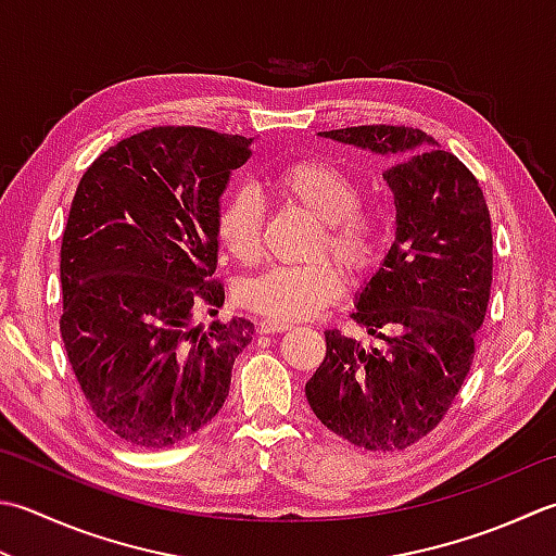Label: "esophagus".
Returning <instances> with one entry per match:
<instances>
[{
	"mask_svg": "<svg viewBox=\"0 0 556 556\" xmlns=\"http://www.w3.org/2000/svg\"><path fill=\"white\" fill-rule=\"evenodd\" d=\"M291 328V323H285V320H271V318H267V320H260V325H257V330L260 332H265V334H271V332H285V330H289Z\"/></svg>",
	"mask_w": 556,
	"mask_h": 556,
	"instance_id": "esophagus-1",
	"label": "esophagus"
}]
</instances>
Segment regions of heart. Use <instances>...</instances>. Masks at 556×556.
Instances as JSON below:
<instances>
[{
	"label": "heart",
	"instance_id": "heart-1",
	"mask_svg": "<svg viewBox=\"0 0 556 556\" xmlns=\"http://www.w3.org/2000/svg\"><path fill=\"white\" fill-rule=\"evenodd\" d=\"M277 198L299 206L318 219L311 255L332 253L352 271H364L376 263L383 243L380 216L362 204V188L350 173L320 159H299L271 178ZM265 226V204L250 185H238L216 212V236L231 257L250 263L260 253ZM344 275L330 257L308 265H275L238 285V299L250 311L271 320H301L323 311L344 293Z\"/></svg>",
	"mask_w": 556,
	"mask_h": 556
}]
</instances>
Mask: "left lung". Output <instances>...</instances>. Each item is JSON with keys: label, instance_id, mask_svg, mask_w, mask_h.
<instances>
[{"label": "left lung", "instance_id": "obj_1", "mask_svg": "<svg viewBox=\"0 0 556 556\" xmlns=\"http://www.w3.org/2000/svg\"><path fill=\"white\" fill-rule=\"evenodd\" d=\"M320 135L388 156L397 231L352 313L378 344L325 330L306 397L325 427L358 448L405 451L439 427L470 374L494 269L489 206L475 173L417 127Z\"/></svg>", "mask_w": 556, "mask_h": 556}]
</instances>
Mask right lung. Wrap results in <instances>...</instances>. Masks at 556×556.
Here are the masks:
<instances>
[{
  "mask_svg": "<svg viewBox=\"0 0 556 556\" xmlns=\"http://www.w3.org/2000/svg\"><path fill=\"white\" fill-rule=\"evenodd\" d=\"M250 139L159 125L103 151L62 233L60 332L96 419L139 448H166L216 417L245 318L194 328L224 306L216 212Z\"/></svg>",
  "mask_w": 556,
  "mask_h": 556,
  "instance_id": "1",
  "label": "right lung"
}]
</instances>
